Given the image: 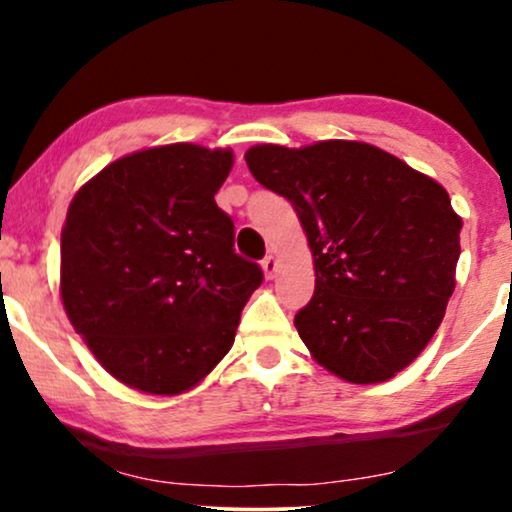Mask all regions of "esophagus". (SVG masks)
I'll return each instance as SVG.
<instances>
[{
    "label": "esophagus",
    "instance_id": "1",
    "mask_svg": "<svg viewBox=\"0 0 512 512\" xmlns=\"http://www.w3.org/2000/svg\"><path fill=\"white\" fill-rule=\"evenodd\" d=\"M277 268H279V263H277V258L275 256H265L263 258V275L268 277V279H272L277 275Z\"/></svg>",
    "mask_w": 512,
    "mask_h": 512
}]
</instances>
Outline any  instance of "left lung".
Masks as SVG:
<instances>
[{
    "mask_svg": "<svg viewBox=\"0 0 512 512\" xmlns=\"http://www.w3.org/2000/svg\"><path fill=\"white\" fill-rule=\"evenodd\" d=\"M244 160L291 202L307 235L314 296L293 324L312 359L352 384L408 368L457 284L461 216L445 188L354 139L256 144Z\"/></svg>",
    "mask_w": 512,
    "mask_h": 512,
    "instance_id": "1",
    "label": "left lung"
}]
</instances>
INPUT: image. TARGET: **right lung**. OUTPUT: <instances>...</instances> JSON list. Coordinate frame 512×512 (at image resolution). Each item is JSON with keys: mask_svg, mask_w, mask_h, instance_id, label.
Here are the masks:
<instances>
[{"mask_svg": "<svg viewBox=\"0 0 512 512\" xmlns=\"http://www.w3.org/2000/svg\"><path fill=\"white\" fill-rule=\"evenodd\" d=\"M233 151L179 142L114 160L69 202L60 298L69 324L125 387L177 396L235 342L263 282L235 254V226L214 195Z\"/></svg>", "mask_w": 512, "mask_h": 512, "instance_id": "add662e5", "label": "right lung"}]
</instances>
